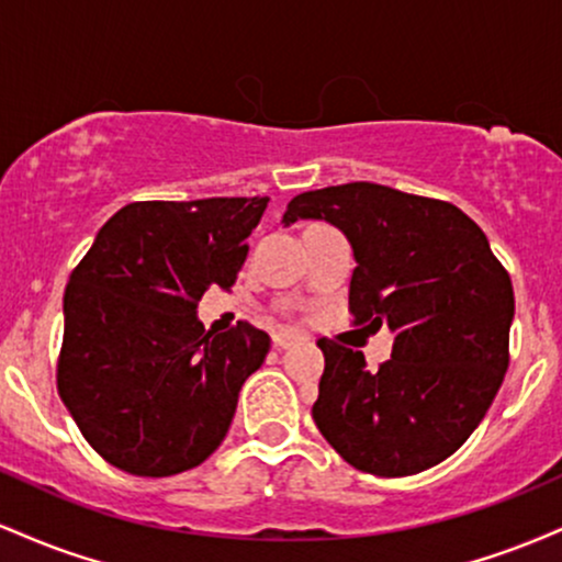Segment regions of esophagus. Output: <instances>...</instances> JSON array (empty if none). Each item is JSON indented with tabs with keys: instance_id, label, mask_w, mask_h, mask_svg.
<instances>
[{
	"instance_id": "esophagus-1",
	"label": "esophagus",
	"mask_w": 562,
	"mask_h": 562,
	"mask_svg": "<svg viewBox=\"0 0 562 562\" xmlns=\"http://www.w3.org/2000/svg\"><path fill=\"white\" fill-rule=\"evenodd\" d=\"M272 340H274L277 348H290V346L301 344L303 335H301V333H293V330H277V333L272 335Z\"/></svg>"
}]
</instances>
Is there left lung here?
<instances>
[{"mask_svg": "<svg viewBox=\"0 0 562 562\" xmlns=\"http://www.w3.org/2000/svg\"><path fill=\"white\" fill-rule=\"evenodd\" d=\"M325 218L348 237L357 269L353 325L389 327V362L319 338L325 372L312 417L362 473L402 479L454 454L492 406L509 364L513 282L486 235L447 200L348 182L301 192L285 227Z\"/></svg>", "mask_w": 562, "mask_h": 562, "instance_id": "1", "label": "left lung"}]
</instances>
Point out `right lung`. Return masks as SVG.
<instances>
[{"label": "right lung", "instance_id": "add662e5", "mask_svg": "<svg viewBox=\"0 0 562 562\" xmlns=\"http://www.w3.org/2000/svg\"><path fill=\"white\" fill-rule=\"evenodd\" d=\"M267 203H128L70 272L57 391L113 468L166 479L198 468L227 436L269 335L250 322L211 335L195 308L211 285H235Z\"/></svg>", "mask_w": 562, "mask_h": 562}]
</instances>
